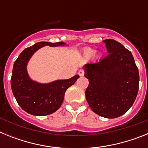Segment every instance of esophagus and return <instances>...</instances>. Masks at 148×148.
<instances>
[{"mask_svg": "<svg viewBox=\"0 0 148 148\" xmlns=\"http://www.w3.org/2000/svg\"><path fill=\"white\" fill-rule=\"evenodd\" d=\"M78 75H80V76H83L84 75V71L83 70H78Z\"/></svg>", "mask_w": 148, "mask_h": 148, "instance_id": "34e87169", "label": "esophagus"}]
</instances>
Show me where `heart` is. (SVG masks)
Returning a JSON list of instances; mask_svg holds the SVG:
<instances>
[{
  "label": "heart",
  "mask_w": 148,
  "mask_h": 148,
  "mask_svg": "<svg viewBox=\"0 0 148 148\" xmlns=\"http://www.w3.org/2000/svg\"><path fill=\"white\" fill-rule=\"evenodd\" d=\"M95 55V51L94 49H91V48H87L84 50V58H86L87 59H89V58H92Z\"/></svg>",
  "instance_id": "1"
}]
</instances>
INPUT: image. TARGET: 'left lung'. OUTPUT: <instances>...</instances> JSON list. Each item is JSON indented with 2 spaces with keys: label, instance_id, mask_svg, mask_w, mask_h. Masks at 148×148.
Listing matches in <instances>:
<instances>
[{
  "label": "left lung",
  "instance_id": "1",
  "mask_svg": "<svg viewBox=\"0 0 148 148\" xmlns=\"http://www.w3.org/2000/svg\"><path fill=\"white\" fill-rule=\"evenodd\" d=\"M108 55L84 66L89 80L86 99L94 113L114 119L125 114L137 96L139 74L132 53L121 43L106 39Z\"/></svg>",
  "mask_w": 148,
  "mask_h": 148
}]
</instances>
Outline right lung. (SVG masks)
<instances>
[{
  "label": "right lung",
  "mask_w": 148,
  "mask_h": 148,
  "mask_svg": "<svg viewBox=\"0 0 148 148\" xmlns=\"http://www.w3.org/2000/svg\"><path fill=\"white\" fill-rule=\"evenodd\" d=\"M44 46L56 47L66 46V44L38 42L25 49L14 63L11 78L12 90L18 104L27 113L38 116L52 114L58 110L66 90L79 78V75H75L69 79L47 84L31 79L27 73L28 62L34 53Z\"/></svg>",
  "instance_id": "add662e5"
}]
</instances>
